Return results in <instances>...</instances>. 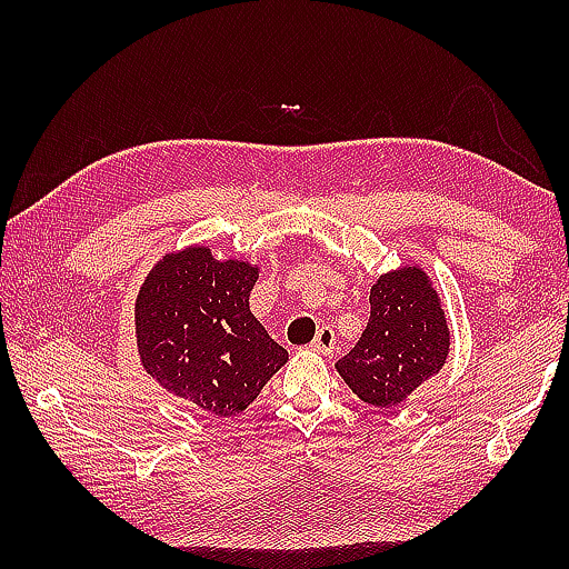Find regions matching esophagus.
Returning <instances> with one entry per match:
<instances>
[{
    "mask_svg": "<svg viewBox=\"0 0 569 569\" xmlns=\"http://www.w3.org/2000/svg\"><path fill=\"white\" fill-rule=\"evenodd\" d=\"M335 345H337V337L332 328H320L316 340H312V349L320 355H332L335 352Z\"/></svg>",
    "mask_w": 569,
    "mask_h": 569,
    "instance_id": "obj_1",
    "label": "esophagus"
}]
</instances>
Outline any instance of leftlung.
Returning <instances> with one entry per match:
<instances>
[{
    "instance_id": "1",
    "label": "left lung",
    "mask_w": 569,
    "mask_h": 569,
    "mask_svg": "<svg viewBox=\"0 0 569 569\" xmlns=\"http://www.w3.org/2000/svg\"><path fill=\"white\" fill-rule=\"evenodd\" d=\"M369 303L367 330L335 369L365 403L393 408L445 367L450 322L438 288L420 263L381 273Z\"/></svg>"
}]
</instances>
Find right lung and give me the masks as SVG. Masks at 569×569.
<instances>
[{
  "label": "right lung",
  "instance_id": "obj_1",
  "mask_svg": "<svg viewBox=\"0 0 569 569\" xmlns=\"http://www.w3.org/2000/svg\"><path fill=\"white\" fill-rule=\"evenodd\" d=\"M259 273V263L217 259L208 244H190L163 253L139 288L141 367L200 413H241L288 361L249 308Z\"/></svg>",
  "mask_w": 569,
  "mask_h": 569
}]
</instances>
